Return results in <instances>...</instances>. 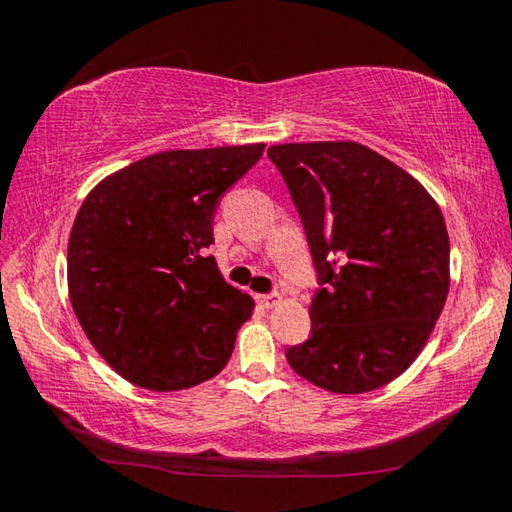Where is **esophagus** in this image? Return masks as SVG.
<instances>
[{"label":"esophagus","mask_w":512,"mask_h":512,"mask_svg":"<svg viewBox=\"0 0 512 512\" xmlns=\"http://www.w3.org/2000/svg\"><path fill=\"white\" fill-rule=\"evenodd\" d=\"M257 302L264 309H271L277 305V302H280V293H264V296H257Z\"/></svg>","instance_id":"1"}]
</instances>
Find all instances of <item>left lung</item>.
I'll use <instances>...</instances> for the list:
<instances>
[{
  "label": "left lung",
  "mask_w": 512,
  "mask_h": 512,
  "mask_svg": "<svg viewBox=\"0 0 512 512\" xmlns=\"http://www.w3.org/2000/svg\"><path fill=\"white\" fill-rule=\"evenodd\" d=\"M318 275L289 366L325 391L388 384L427 343L449 291V237L418 180L357 142L275 144Z\"/></svg>",
  "instance_id": "left-lung-1"
}]
</instances>
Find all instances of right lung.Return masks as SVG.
Masks as SVG:
<instances>
[{"instance_id":"right-lung-1","label":"right lung","mask_w":512,"mask_h":512,"mask_svg":"<svg viewBox=\"0 0 512 512\" xmlns=\"http://www.w3.org/2000/svg\"><path fill=\"white\" fill-rule=\"evenodd\" d=\"M264 144L164 151L92 189L67 246L69 300L108 366L149 391H183L219 375L255 302L216 259L221 196Z\"/></svg>"}]
</instances>
